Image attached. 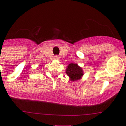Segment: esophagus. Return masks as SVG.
Returning a JSON list of instances; mask_svg holds the SVG:
<instances>
[{"instance_id": "obj_1", "label": "esophagus", "mask_w": 126, "mask_h": 126, "mask_svg": "<svg viewBox=\"0 0 126 126\" xmlns=\"http://www.w3.org/2000/svg\"><path fill=\"white\" fill-rule=\"evenodd\" d=\"M54 59H56V60H58V59H59V57H58V56H57V55H55V57H54Z\"/></svg>"}]
</instances>
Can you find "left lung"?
Listing matches in <instances>:
<instances>
[{
    "label": "left lung",
    "instance_id": "8db88e82",
    "mask_svg": "<svg viewBox=\"0 0 126 126\" xmlns=\"http://www.w3.org/2000/svg\"><path fill=\"white\" fill-rule=\"evenodd\" d=\"M66 73L70 78L71 81L79 80L84 75L82 69L75 63H70L67 69Z\"/></svg>",
    "mask_w": 126,
    "mask_h": 126
}]
</instances>
